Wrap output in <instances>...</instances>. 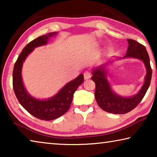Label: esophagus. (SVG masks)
Segmentation results:
<instances>
[{
	"mask_svg": "<svg viewBox=\"0 0 157 157\" xmlns=\"http://www.w3.org/2000/svg\"><path fill=\"white\" fill-rule=\"evenodd\" d=\"M91 74L89 71H85L84 73V78L85 79H89L91 78Z\"/></svg>",
	"mask_w": 157,
	"mask_h": 157,
	"instance_id": "34e87169",
	"label": "esophagus"
}]
</instances>
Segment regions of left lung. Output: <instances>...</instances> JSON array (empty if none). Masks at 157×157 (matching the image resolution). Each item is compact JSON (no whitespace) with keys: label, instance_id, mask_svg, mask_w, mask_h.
I'll return each instance as SVG.
<instances>
[{"label":"left lung","instance_id":"left-lung-1","mask_svg":"<svg viewBox=\"0 0 157 157\" xmlns=\"http://www.w3.org/2000/svg\"><path fill=\"white\" fill-rule=\"evenodd\" d=\"M127 41L129 44L128 48L126 55L122 59L132 57L142 60L147 71L144 84L137 94L125 98L113 92L107 78L105 65L93 69L92 71L91 79L95 84V98L98 106L107 112L114 114L127 113L134 109L145 96L152 78L150 57L145 47L133 39H128Z\"/></svg>","mask_w":157,"mask_h":157}]
</instances>
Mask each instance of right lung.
I'll return each instance as SVG.
<instances>
[{
  "instance_id": "right-lung-1",
  "label": "right lung",
  "mask_w": 157,
  "mask_h": 157,
  "mask_svg": "<svg viewBox=\"0 0 157 157\" xmlns=\"http://www.w3.org/2000/svg\"><path fill=\"white\" fill-rule=\"evenodd\" d=\"M57 33H50L39 36L26 45L18 56L13 70V89L22 107L31 115L43 121L55 120L68 111L73 100L74 93L84 82L83 74L68 82L56 95L47 100H39L28 94L23 84L21 71L23 62L34 48L46 45Z\"/></svg>"
}]
</instances>
